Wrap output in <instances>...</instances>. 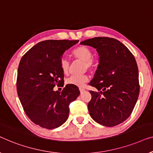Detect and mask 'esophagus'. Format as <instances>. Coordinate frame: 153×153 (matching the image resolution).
Returning <instances> with one entry per match:
<instances>
[{"label":"esophagus","instance_id":"obj_1","mask_svg":"<svg viewBox=\"0 0 153 153\" xmlns=\"http://www.w3.org/2000/svg\"><path fill=\"white\" fill-rule=\"evenodd\" d=\"M86 90L85 89H83V88H79V91H80V93H82V92L85 91Z\"/></svg>","mask_w":153,"mask_h":153}]
</instances>
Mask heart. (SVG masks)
<instances>
[{
  "label": "heart",
  "instance_id": "obj_1",
  "mask_svg": "<svg viewBox=\"0 0 153 153\" xmlns=\"http://www.w3.org/2000/svg\"><path fill=\"white\" fill-rule=\"evenodd\" d=\"M73 55L77 59L84 62V69L93 70L96 67V60L92 57V51L91 48L86 46H80L77 47L73 51ZM60 68L63 74H66L68 73L69 62L66 57L62 58L60 60ZM89 79L87 75H74L66 79V83L68 85H72L77 87H82Z\"/></svg>",
  "mask_w": 153,
  "mask_h": 153
}]
</instances>
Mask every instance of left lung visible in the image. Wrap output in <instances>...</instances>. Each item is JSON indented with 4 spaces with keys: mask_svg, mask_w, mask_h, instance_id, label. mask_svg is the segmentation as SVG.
<instances>
[{
    "mask_svg": "<svg viewBox=\"0 0 153 153\" xmlns=\"http://www.w3.org/2000/svg\"><path fill=\"white\" fill-rule=\"evenodd\" d=\"M80 44L96 48L99 64L89 85V114L96 122L106 127L117 126L132 114L139 97V70L134 55L119 40L94 37Z\"/></svg>",
    "mask_w": 153,
    "mask_h": 153,
    "instance_id": "left-lung-1",
    "label": "left lung"
}]
</instances>
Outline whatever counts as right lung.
I'll use <instances>...</instances> for the list:
<instances>
[{
  "mask_svg": "<svg viewBox=\"0 0 153 153\" xmlns=\"http://www.w3.org/2000/svg\"><path fill=\"white\" fill-rule=\"evenodd\" d=\"M79 40H46L38 43L21 58L16 79L17 93L24 111L34 123L44 128H57L66 122L69 105L79 95L77 86H64L60 60L66 50Z\"/></svg>",
  "mask_w": 153,
  "mask_h": 153,
  "instance_id": "right-lung-1",
  "label": "right lung"
}]
</instances>
